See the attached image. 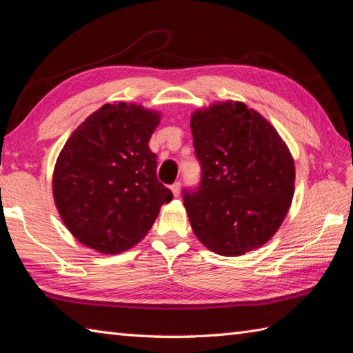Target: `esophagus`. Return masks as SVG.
I'll list each match as a JSON object with an SVG mask.
<instances>
[{
  "label": "esophagus",
  "instance_id": "esophagus-1",
  "mask_svg": "<svg viewBox=\"0 0 353 353\" xmlns=\"http://www.w3.org/2000/svg\"><path fill=\"white\" fill-rule=\"evenodd\" d=\"M170 188H171L172 194H174V197H179V194H181V182H179V181L174 182L170 186Z\"/></svg>",
  "mask_w": 353,
  "mask_h": 353
}]
</instances>
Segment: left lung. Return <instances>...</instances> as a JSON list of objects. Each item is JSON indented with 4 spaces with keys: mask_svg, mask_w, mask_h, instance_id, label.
<instances>
[{
    "mask_svg": "<svg viewBox=\"0 0 353 353\" xmlns=\"http://www.w3.org/2000/svg\"><path fill=\"white\" fill-rule=\"evenodd\" d=\"M196 188H183L194 234L209 250L239 256L265 244L294 194V162L273 125L244 103H216L191 117Z\"/></svg>",
    "mask_w": 353,
    "mask_h": 353,
    "instance_id": "8db88e82",
    "label": "left lung"
}]
</instances>
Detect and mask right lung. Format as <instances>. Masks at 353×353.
<instances>
[{
	"mask_svg": "<svg viewBox=\"0 0 353 353\" xmlns=\"http://www.w3.org/2000/svg\"><path fill=\"white\" fill-rule=\"evenodd\" d=\"M159 115L134 104H104L66 141L52 176L65 226L101 253L137 244L172 192L156 176L148 141Z\"/></svg>",
	"mask_w": 353,
	"mask_h": 353,
	"instance_id": "obj_1",
	"label": "right lung"
}]
</instances>
